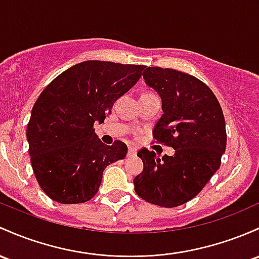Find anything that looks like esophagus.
I'll list each match as a JSON object with an SVG mask.
<instances>
[{"label": "esophagus", "instance_id": "34e87169", "mask_svg": "<svg viewBox=\"0 0 259 259\" xmlns=\"http://www.w3.org/2000/svg\"><path fill=\"white\" fill-rule=\"evenodd\" d=\"M127 155H129V156H135L136 155V149H134V147H129V151H127Z\"/></svg>", "mask_w": 259, "mask_h": 259}]
</instances>
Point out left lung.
<instances>
[{"instance_id": "obj_1", "label": "left lung", "mask_w": 259, "mask_h": 259, "mask_svg": "<svg viewBox=\"0 0 259 259\" xmlns=\"http://www.w3.org/2000/svg\"><path fill=\"white\" fill-rule=\"evenodd\" d=\"M143 76L162 101L163 114L152 134L176 152L161 160L140 150L144 169L134 180L135 192L155 205L175 208L199 194L220 167L225 118L212 91L194 76L161 67H146Z\"/></svg>"}]
</instances>
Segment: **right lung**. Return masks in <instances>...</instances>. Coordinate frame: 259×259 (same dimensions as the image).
<instances>
[{"mask_svg":"<svg viewBox=\"0 0 259 259\" xmlns=\"http://www.w3.org/2000/svg\"><path fill=\"white\" fill-rule=\"evenodd\" d=\"M144 69L88 60L45 87L32 109L27 140L34 175L48 197L61 204L88 201L98 192L104 168L126 156V145L103 144L93 125L103 123Z\"/></svg>","mask_w":259,"mask_h":259,"instance_id":"add662e5","label":"right lung"}]
</instances>
